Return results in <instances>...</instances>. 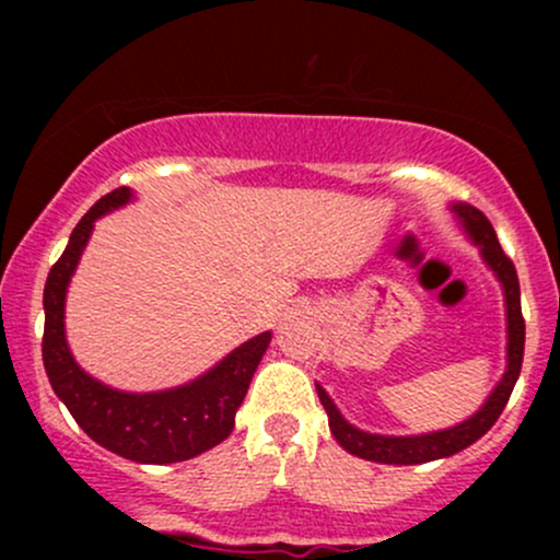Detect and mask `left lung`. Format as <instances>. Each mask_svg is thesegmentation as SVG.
<instances>
[{"mask_svg": "<svg viewBox=\"0 0 560 560\" xmlns=\"http://www.w3.org/2000/svg\"><path fill=\"white\" fill-rule=\"evenodd\" d=\"M455 215L460 218L468 234L474 236V242L481 247V258L487 260V266L498 273L500 284L505 292V311H508V369L494 392L487 397V402L481 405L471 419L458 423V427L445 429V432H432L421 436H384V434H369L355 429L352 423L342 419V413L337 410V405L331 402V397L318 387L320 405H324L326 416H329L331 434L337 436V442L347 453L358 455V458L376 460V464H395V466H410V464H427V460L447 458V455L458 453L477 442L481 434H487L492 429V423L503 413L508 397H511L513 387H516V378L522 374V361H524V316H522V292H518V276L513 260L508 258L500 247L498 234H494L492 223L487 221V215L481 210L471 208V205H453Z\"/></svg>", "mask_w": 560, "mask_h": 560, "instance_id": "1", "label": "left lung"}]
</instances>
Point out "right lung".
Here are the masks:
<instances>
[{
  "mask_svg": "<svg viewBox=\"0 0 560 560\" xmlns=\"http://www.w3.org/2000/svg\"><path fill=\"white\" fill-rule=\"evenodd\" d=\"M131 199V189L110 191L81 218L70 242L44 284V337L42 355L55 395L68 405L70 416L96 445L137 464H176L215 447L234 429V416L271 331L236 347L213 371L178 389L131 395L100 384L83 374L66 342V292L79 258L92 234L94 221L107 210Z\"/></svg>",
  "mask_w": 560,
  "mask_h": 560,
  "instance_id": "right-lung-1",
  "label": "right lung"
}]
</instances>
